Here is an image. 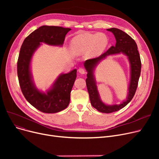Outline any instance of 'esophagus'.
<instances>
[{"label":"esophagus","instance_id":"obj_1","mask_svg":"<svg viewBox=\"0 0 159 159\" xmlns=\"http://www.w3.org/2000/svg\"><path fill=\"white\" fill-rule=\"evenodd\" d=\"M78 71H79V72L80 73V74H85L86 72V70H84V69H83V68H79V70H78Z\"/></svg>","mask_w":159,"mask_h":159}]
</instances>
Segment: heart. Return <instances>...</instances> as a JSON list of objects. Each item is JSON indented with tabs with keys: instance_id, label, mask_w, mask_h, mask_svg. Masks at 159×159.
Returning <instances> with one entry per match:
<instances>
[{
	"instance_id": "obj_1",
	"label": "heart",
	"mask_w": 159,
	"mask_h": 159,
	"mask_svg": "<svg viewBox=\"0 0 159 159\" xmlns=\"http://www.w3.org/2000/svg\"><path fill=\"white\" fill-rule=\"evenodd\" d=\"M107 44L108 39L104 33H84L74 37L70 46L75 55H84L88 52L89 57H95L104 51Z\"/></svg>"
}]
</instances>
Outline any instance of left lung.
Masks as SVG:
<instances>
[{
	"instance_id": "left-lung-1",
	"label": "left lung",
	"mask_w": 159,
	"mask_h": 159,
	"mask_svg": "<svg viewBox=\"0 0 159 159\" xmlns=\"http://www.w3.org/2000/svg\"><path fill=\"white\" fill-rule=\"evenodd\" d=\"M111 31L116 39L115 46H111L104 53L98 57L86 60L84 66L87 73L86 86L91 105L98 111L110 113L117 111L126 106L134 97L138 86L141 71V61L135 41L124 31L117 28L107 29ZM122 53L128 58L130 66V80L127 98L119 105H108L103 103L99 95L96 84L94 70L97 65L110 55Z\"/></svg>"
}]
</instances>
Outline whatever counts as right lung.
Masks as SVG:
<instances>
[{
  "mask_svg": "<svg viewBox=\"0 0 159 159\" xmlns=\"http://www.w3.org/2000/svg\"><path fill=\"white\" fill-rule=\"evenodd\" d=\"M70 30L60 26H40L24 39L20 48L17 75L22 92L30 104L43 113H57L68 107L77 77V70L58 75L52 86L44 92L39 90L33 81L31 70L32 57L42 43L62 46L66 35Z\"/></svg>",
  "mask_w": 159,
  "mask_h": 159,
  "instance_id": "1",
  "label": "right lung"
}]
</instances>
